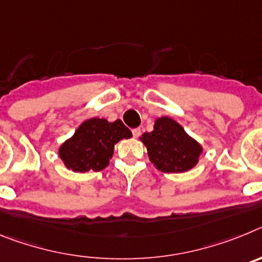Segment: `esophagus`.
Returning <instances> with one entry per match:
<instances>
[{"label": "esophagus", "instance_id": "esophagus-1", "mask_svg": "<svg viewBox=\"0 0 262 262\" xmlns=\"http://www.w3.org/2000/svg\"><path fill=\"white\" fill-rule=\"evenodd\" d=\"M140 134H142L140 128H134L133 129V136H134V138H139V136H140Z\"/></svg>", "mask_w": 262, "mask_h": 262}]
</instances>
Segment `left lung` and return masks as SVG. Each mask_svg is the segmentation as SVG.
<instances>
[{"label":"left lung","instance_id":"left-lung-1","mask_svg":"<svg viewBox=\"0 0 262 262\" xmlns=\"http://www.w3.org/2000/svg\"><path fill=\"white\" fill-rule=\"evenodd\" d=\"M148 149L151 163L164 173H181L196 165L202 147L185 133L176 120L159 118L152 133L140 138Z\"/></svg>","mask_w":262,"mask_h":262}]
</instances>
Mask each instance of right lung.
<instances>
[{
    "label": "right lung",
    "instance_id": "obj_1",
    "mask_svg": "<svg viewBox=\"0 0 262 262\" xmlns=\"http://www.w3.org/2000/svg\"><path fill=\"white\" fill-rule=\"evenodd\" d=\"M131 136L133 134L122 120L110 123L106 119L92 118L85 120L75 135L60 147V159L73 172H98L107 166L115 143Z\"/></svg>",
    "mask_w": 262,
    "mask_h": 262
}]
</instances>
